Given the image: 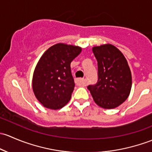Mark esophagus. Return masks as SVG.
<instances>
[{
    "instance_id": "1",
    "label": "esophagus",
    "mask_w": 152,
    "mask_h": 152,
    "mask_svg": "<svg viewBox=\"0 0 152 152\" xmlns=\"http://www.w3.org/2000/svg\"><path fill=\"white\" fill-rule=\"evenodd\" d=\"M75 83L79 86H86V82L84 79H81V78H79V79L75 80Z\"/></svg>"
}]
</instances>
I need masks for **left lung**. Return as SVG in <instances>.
Returning a JSON list of instances; mask_svg holds the SVG:
<instances>
[{
	"label": "left lung",
	"mask_w": 152,
	"mask_h": 152,
	"mask_svg": "<svg viewBox=\"0 0 152 152\" xmlns=\"http://www.w3.org/2000/svg\"><path fill=\"white\" fill-rule=\"evenodd\" d=\"M92 51L97 61L98 82L88 88L99 107L115 108L127 99L131 91L132 74L127 61L110 44L93 47Z\"/></svg>",
	"instance_id": "left-lung-1"
}]
</instances>
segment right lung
I'll list each match as a JSON object with an SVG mask.
<instances>
[{"instance_id": "add662e5", "label": "right lung", "mask_w": 152, "mask_h": 152, "mask_svg": "<svg viewBox=\"0 0 152 152\" xmlns=\"http://www.w3.org/2000/svg\"><path fill=\"white\" fill-rule=\"evenodd\" d=\"M81 51L79 46L58 43L40 58L33 75L32 88L44 107L58 110L69 102L75 86L70 64Z\"/></svg>"}]
</instances>
